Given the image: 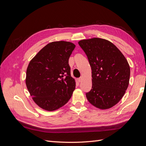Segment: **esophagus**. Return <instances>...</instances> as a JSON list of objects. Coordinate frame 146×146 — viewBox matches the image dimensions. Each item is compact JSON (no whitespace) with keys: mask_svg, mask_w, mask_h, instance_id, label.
Returning <instances> with one entry per match:
<instances>
[{"mask_svg":"<svg viewBox=\"0 0 146 146\" xmlns=\"http://www.w3.org/2000/svg\"><path fill=\"white\" fill-rule=\"evenodd\" d=\"M77 80H78V82L80 83V82H82V77H80V78H78V79H77Z\"/></svg>","mask_w":146,"mask_h":146,"instance_id":"1","label":"esophagus"}]
</instances>
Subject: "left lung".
<instances>
[{
    "mask_svg": "<svg viewBox=\"0 0 146 146\" xmlns=\"http://www.w3.org/2000/svg\"><path fill=\"white\" fill-rule=\"evenodd\" d=\"M78 44L87 56L92 70V88L86 93L94 107L105 110L117 104L129 86L128 61L113 43L104 39H83Z\"/></svg>",
    "mask_w": 146,
    "mask_h": 146,
    "instance_id": "8db88e82",
    "label": "left lung"
}]
</instances>
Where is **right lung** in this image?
Returning a JSON list of instances; mask_svg holds the SVG:
<instances>
[{
  "mask_svg": "<svg viewBox=\"0 0 146 146\" xmlns=\"http://www.w3.org/2000/svg\"><path fill=\"white\" fill-rule=\"evenodd\" d=\"M73 43L48 44L30 61L26 72V86L33 100L47 111L63 107L70 99L76 82L70 76L69 58Z\"/></svg>",
  "mask_w": 146,
  "mask_h": 146,
  "instance_id": "right-lung-1",
  "label": "right lung"
}]
</instances>
